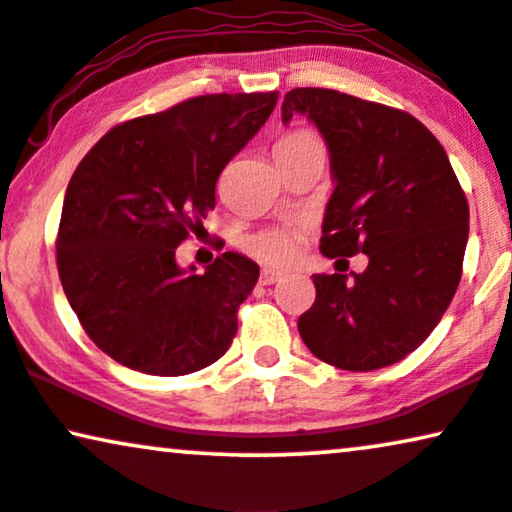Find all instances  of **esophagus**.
Listing matches in <instances>:
<instances>
[{"instance_id":"esophagus-1","label":"esophagus","mask_w":512,"mask_h":512,"mask_svg":"<svg viewBox=\"0 0 512 512\" xmlns=\"http://www.w3.org/2000/svg\"><path fill=\"white\" fill-rule=\"evenodd\" d=\"M281 278H283L281 271H276V269H264L262 276H260V283H262V286H271V283L281 281Z\"/></svg>"}]
</instances>
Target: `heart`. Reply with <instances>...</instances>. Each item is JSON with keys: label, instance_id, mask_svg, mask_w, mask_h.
<instances>
[{"label": "heart", "instance_id": "obj_1", "mask_svg": "<svg viewBox=\"0 0 512 512\" xmlns=\"http://www.w3.org/2000/svg\"><path fill=\"white\" fill-rule=\"evenodd\" d=\"M307 146H319V139L314 137L307 129H295V132H288L286 137L278 139L276 144V155L288 153V151H300V148ZM252 252L257 257L269 264H278V267H286L297 257V234L295 231L286 229H274L264 231V234L255 236L250 243Z\"/></svg>", "mask_w": 512, "mask_h": 512}]
</instances>
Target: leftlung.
<instances>
[{"label":"left lung","instance_id":"left-lung-1","mask_svg":"<svg viewBox=\"0 0 512 512\" xmlns=\"http://www.w3.org/2000/svg\"><path fill=\"white\" fill-rule=\"evenodd\" d=\"M281 115L286 125L304 115L331 158L321 252L368 255L352 279L312 276L316 300L297 331L342 371L397 364L435 331L461 281L470 210L446 151L413 115L333 89H293Z\"/></svg>","mask_w":512,"mask_h":512}]
</instances>
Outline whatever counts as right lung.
Masks as SVG:
<instances>
[{"instance_id": "right-lung-1", "label": "right lung", "mask_w": 512, "mask_h": 512, "mask_svg": "<svg viewBox=\"0 0 512 512\" xmlns=\"http://www.w3.org/2000/svg\"><path fill=\"white\" fill-rule=\"evenodd\" d=\"M276 99L196 96L111 129L77 165L58 226V276L84 331L118 364L186 375L229 349L260 267L224 252L198 274L174 252L215 208L219 174Z\"/></svg>"}]
</instances>
